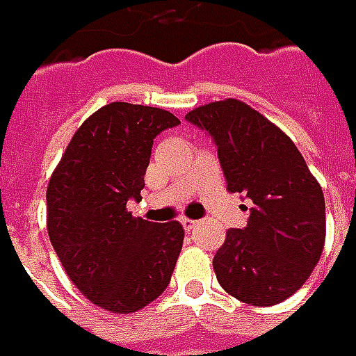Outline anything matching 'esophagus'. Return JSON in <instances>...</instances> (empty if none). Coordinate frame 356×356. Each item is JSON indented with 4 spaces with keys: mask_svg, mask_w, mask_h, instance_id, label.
<instances>
[{
    "mask_svg": "<svg viewBox=\"0 0 356 356\" xmlns=\"http://www.w3.org/2000/svg\"><path fill=\"white\" fill-rule=\"evenodd\" d=\"M180 224L184 226L186 232H192L194 227L198 226V222H196V220H188V218H182V220H180Z\"/></svg>",
    "mask_w": 356,
    "mask_h": 356,
    "instance_id": "esophagus-1",
    "label": "esophagus"
}]
</instances>
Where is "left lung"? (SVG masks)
<instances>
[{
	"mask_svg": "<svg viewBox=\"0 0 356 356\" xmlns=\"http://www.w3.org/2000/svg\"><path fill=\"white\" fill-rule=\"evenodd\" d=\"M186 120L212 136L227 190L252 200L248 226L227 229L213 255L216 277L248 305H277L309 280L321 257V186L293 140L250 104L226 99L190 111Z\"/></svg>",
	"mask_w": 356,
	"mask_h": 356,
	"instance_id": "8db88e82",
	"label": "left lung"
}]
</instances>
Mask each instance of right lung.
Segmentation results:
<instances>
[{
  "mask_svg": "<svg viewBox=\"0 0 356 356\" xmlns=\"http://www.w3.org/2000/svg\"><path fill=\"white\" fill-rule=\"evenodd\" d=\"M180 120L164 108L111 103L76 130L47 186V232L76 289L113 313L164 293L184 227L134 218L154 138Z\"/></svg>",
  "mask_w": 356,
  "mask_h": 356,
  "instance_id": "right-lung-1",
  "label": "right lung"
}]
</instances>
